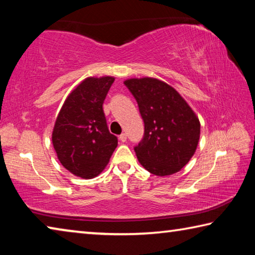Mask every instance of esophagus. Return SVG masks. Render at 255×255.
<instances>
[{
  "label": "esophagus",
  "instance_id": "esophagus-1",
  "mask_svg": "<svg viewBox=\"0 0 255 255\" xmlns=\"http://www.w3.org/2000/svg\"><path fill=\"white\" fill-rule=\"evenodd\" d=\"M119 139L122 140L123 143H125V141H127V135H126V133H125V132L122 133V135L119 136Z\"/></svg>",
  "mask_w": 255,
  "mask_h": 255
}]
</instances>
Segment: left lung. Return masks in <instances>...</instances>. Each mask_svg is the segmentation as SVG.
<instances>
[{
  "label": "left lung",
  "instance_id": "obj_1",
  "mask_svg": "<svg viewBox=\"0 0 255 255\" xmlns=\"http://www.w3.org/2000/svg\"><path fill=\"white\" fill-rule=\"evenodd\" d=\"M137 100L145 124L144 138L135 153L144 169L165 176L181 171L195 154L200 122L181 94L154 77L124 82Z\"/></svg>",
  "mask_w": 255,
  "mask_h": 255
}]
</instances>
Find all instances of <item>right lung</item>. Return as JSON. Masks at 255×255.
Masks as SVG:
<instances>
[{
  "label": "right lung",
  "instance_id": "obj_1",
  "mask_svg": "<svg viewBox=\"0 0 255 255\" xmlns=\"http://www.w3.org/2000/svg\"><path fill=\"white\" fill-rule=\"evenodd\" d=\"M114 81V76L86 77L68 94L56 118L54 149L62 165L80 178L100 174L118 145L102 108Z\"/></svg>",
  "mask_w": 255,
  "mask_h": 255
}]
</instances>
